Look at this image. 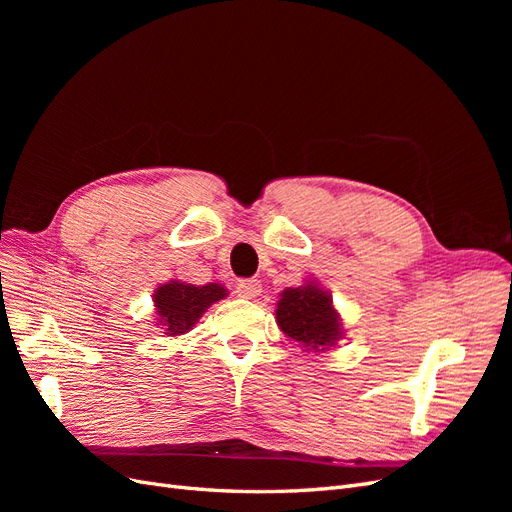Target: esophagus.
<instances>
[{
	"label": "esophagus",
	"mask_w": 512,
	"mask_h": 512,
	"mask_svg": "<svg viewBox=\"0 0 512 512\" xmlns=\"http://www.w3.org/2000/svg\"><path fill=\"white\" fill-rule=\"evenodd\" d=\"M260 290H262V284L258 280H241L237 284L235 292L239 294V297H243V299H254V297H258Z\"/></svg>",
	"instance_id": "1"
}]
</instances>
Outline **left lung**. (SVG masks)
Returning <instances> with one entry per match:
<instances>
[{
	"label": "left lung",
	"mask_w": 512,
	"mask_h": 512,
	"mask_svg": "<svg viewBox=\"0 0 512 512\" xmlns=\"http://www.w3.org/2000/svg\"><path fill=\"white\" fill-rule=\"evenodd\" d=\"M275 318L290 339L314 352L335 346L342 337V322L333 307L331 294L320 290L314 282L286 288L277 301Z\"/></svg>",
	"instance_id": "obj_1"
}]
</instances>
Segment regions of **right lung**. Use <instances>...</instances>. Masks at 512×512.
<instances>
[{"instance_id": "obj_1", "label": "right lung", "mask_w": 512, "mask_h": 512, "mask_svg": "<svg viewBox=\"0 0 512 512\" xmlns=\"http://www.w3.org/2000/svg\"><path fill=\"white\" fill-rule=\"evenodd\" d=\"M226 297V288L220 284L194 286L185 282H168L156 288L153 303L158 309V322L168 335L188 333L198 318L207 312V307Z\"/></svg>"}]
</instances>
